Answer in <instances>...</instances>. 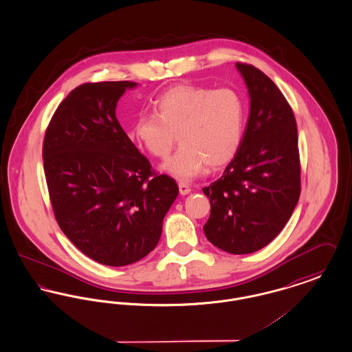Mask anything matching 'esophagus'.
<instances>
[{"instance_id":"1","label":"esophagus","mask_w":352,"mask_h":352,"mask_svg":"<svg viewBox=\"0 0 352 352\" xmlns=\"http://www.w3.org/2000/svg\"><path fill=\"white\" fill-rule=\"evenodd\" d=\"M178 187H179V192H181V195H187V194H190V192H191L190 186L187 184H184V182H179V184H178Z\"/></svg>"}]
</instances>
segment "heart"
Listing matches in <instances>:
<instances>
[{
  "label": "heart",
  "instance_id": "obj_1",
  "mask_svg": "<svg viewBox=\"0 0 352 352\" xmlns=\"http://www.w3.org/2000/svg\"><path fill=\"white\" fill-rule=\"evenodd\" d=\"M244 102L234 89L184 84L157 99L154 115L135 118L129 137L160 160L168 157L178 140L181 146L162 170L179 181H190L206 165L219 168L234 158L244 134Z\"/></svg>",
  "mask_w": 352,
  "mask_h": 352
}]
</instances>
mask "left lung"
I'll use <instances>...</instances> for the list:
<instances>
[{"mask_svg":"<svg viewBox=\"0 0 352 352\" xmlns=\"http://www.w3.org/2000/svg\"><path fill=\"white\" fill-rule=\"evenodd\" d=\"M250 95V118L240 148L223 175L203 188L211 214L206 237L221 251L247 254L283 231L301 192L297 122L268 76L236 63Z\"/></svg>","mask_w":352,"mask_h":352,"instance_id":"8db88e82","label":"left lung"}]
</instances>
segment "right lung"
I'll return each instance as SVG.
<instances>
[{"label": "right lung", "mask_w": 352, "mask_h": 352, "mask_svg": "<svg viewBox=\"0 0 352 352\" xmlns=\"http://www.w3.org/2000/svg\"><path fill=\"white\" fill-rule=\"evenodd\" d=\"M133 82L76 87L51 118L43 168L55 219L89 258L125 267L160 241L162 221L178 195L157 175L116 118L118 101Z\"/></svg>", "instance_id": "right-lung-1"}]
</instances>
